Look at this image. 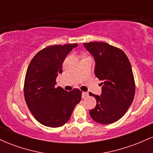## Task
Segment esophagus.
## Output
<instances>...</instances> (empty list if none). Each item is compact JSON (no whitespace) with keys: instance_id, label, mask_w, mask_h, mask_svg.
I'll use <instances>...</instances> for the list:
<instances>
[{"instance_id":"34e87169","label":"esophagus","mask_w":153,"mask_h":153,"mask_svg":"<svg viewBox=\"0 0 153 153\" xmlns=\"http://www.w3.org/2000/svg\"><path fill=\"white\" fill-rule=\"evenodd\" d=\"M88 94L87 92H82V99H85V98L88 97Z\"/></svg>"}]
</instances>
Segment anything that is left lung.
<instances>
[{
    "label": "left lung",
    "mask_w": 153,
    "mask_h": 153,
    "mask_svg": "<svg viewBox=\"0 0 153 153\" xmlns=\"http://www.w3.org/2000/svg\"><path fill=\"white\" fill-rule=\"evenodd\" d=\"M94 57L95 75L101 80V94L89 93L96 106L89 113L95 122L103 124L121 119L131 106L135 94L134 75L129 59L120 49L101 42L84 43Z\"/></svg>",
    "instance_id": "left-lung-1"
}]
</instances>
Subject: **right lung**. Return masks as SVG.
Segmentation results:
<instances>
[{
	"label": "right lung",
	"instance_id": "obj_1",
	"mask_svg": "<svg viewBox=\"0 0 153 153\" xmlns=\"http://www.w3.org/2000/svg\"><path fill=\"white\" fill-rule=\"evenodd\" d=\"M78 44L53 45L39 51L31 59L24 81V97L34 118L43 125L59 127L71 118L81 100L78 88L68 91L56 87V78L62 73L66 56Z\"/></svg>",
	"mask_w": 153,
	"mask_h": 153
}]
</instances>
